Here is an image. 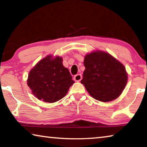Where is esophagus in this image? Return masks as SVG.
<instances>
[{
	"label": "esophagus",
	"mask_w": 147,
	"mask_h": 147,
	"mask_svg": "<svg viewBox=\"0 0 147 147\" xmlns=\"http://www.w3.org/2000/svg\"><path fill=\"white\" fill-rule=\"evenodd\" d=\"M82 76L81 74H76V75H75L74 76V81L76 82H80L82 80Z\"/></svg>",
	"instance_id": "obj_1"
}]
</instances>
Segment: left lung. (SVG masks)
Returning <instances> with one entry per match:
<instances>
[{"instance_id":"left-lung-1","label":"left lung","mask_w":147,"mask_h":147,"mask_svg":"<svg viewBox=\"0 0 147 147\" xmlns=\"http://www.w3.org/2000/svg\"><path fill=\"white\" fill-rule=\"evenodd\" d=\"M81 83L94 98L109 102L120 95L127 83V73L121 63L104 52L86 55Z\"/></svg>"}]
</instances>
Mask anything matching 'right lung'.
Instances as JSON below:
<instances>
[{
	"label": "right lung",
	"instance_id": "right-lung-1",
	"mask_svg": "<svg viewBox=\"0 0 147 147\" xmlns=\"http://www.w3.org/2000/svg\"><path fill=\"white\" fill-rule=\"evenodd\" d=\"M74 83L68 69L62 64V58L48 56L30 71L27 84L39 100L55 102L66 95Z\"/></svg>",
	"mask_w": 147,
	"mask_h": 147
}]
</instances>
